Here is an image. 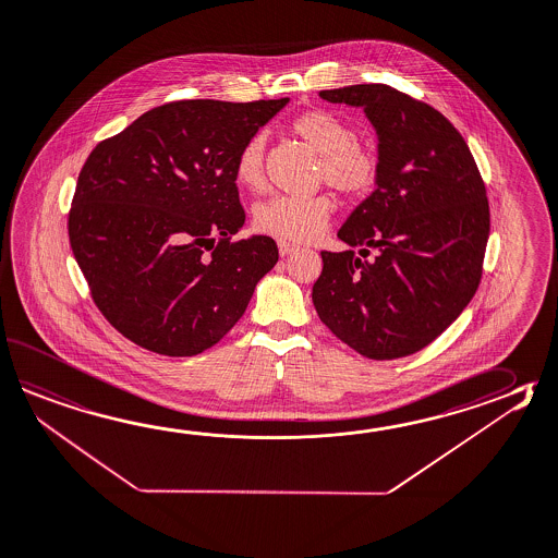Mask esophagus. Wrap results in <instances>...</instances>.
Listing matches in <instances>:
<instances>
[{
  "label": "esophagus",
  "mask_w": 558,
  "mask_h": 558,
  "mask_svg": "<svg viewBox=\"0 0 558 558\" xmlns=\"http://www.w3.org/2000/svg\"><path fill=\"white\" fill-rule=\"evenodd\" d=\"M278 251H280V256H288V254L296 252L298 246L296 244H292V242H286V240H278Z\"/></svg>",
  "instance_id": "34e87169"
}]
</instances>
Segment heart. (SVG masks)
Instances as JSON below:
<instances>
[{"label": "heart", "instance_id": "heart-1", "mask_svg": "<svg viewBox=\"0 0 558 558\" xmlns=\"http://www.w3.org/2000/svg\"><path fill=\"white\" fill-rule=\"evenodd\" d=\"M292 133L319 155L318 179L345 196L367 193L377 181L374 150L355 138L352 126L326 109H310L292 121ZM240 189L258 191L264 182V137L254 135L240 147L234 160ZM333 213L328 194H276L254 208L252 225L262 232L290 242L319 236Z\"/></svg>", "mask_w": 558, "mask_h": 558}]
</instances>
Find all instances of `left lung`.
Listing matches in <instances>:
<instances>
[{
  "mask_svg": "<svg viewBox=\"0 0 558 558\" xmlns=\"http://www.w3.org/2000/svg\"><path fill=\"white\" fill-rule=\"evenodd\" d=\"M319 97L364 107L379 171L376 191L338 232L361 256L322 252L312 300L355 352L405 357L441 336L477 292L490 228L485 182L465 138L432 105L381 83Z\"/></svg>",
  "mask_w": 558,
  "mask_h": 558,
  "instance_id": "left-lung-1",
  "label": "left lung"
}]
</instances>
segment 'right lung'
<instances>
[{
	"instance_id": "right-lung-1",
	"label": "right lung",
	"mask_w": 558,
	"mask_h": 558,
	"mask_svg": "<svg viewBox=\"0 0 558 558\" xmlns=\"http://www.w3.org/2000/svg\"><path fill=\"white\" fill-rule=\"evenodd\" d=\"M288 101L167 102L93 148L69 242L95 306L126 340L196 355L242 318L278 248L268 236L232 240L246 218L234 160Z\"/></svg>"
}]
</instances>
